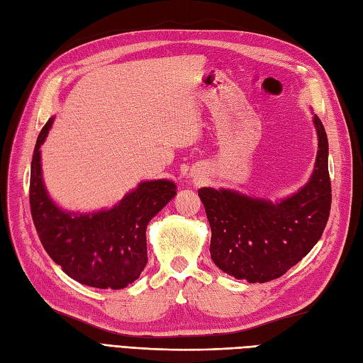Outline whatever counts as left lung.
I'll list each match as a JSON object with an SVG mask.
<instances>
[{"label":"left lung","instance_id":"left-lung-1","mask_svg":"<svg viewBox=\"0 0 363 363\" xmlns=\"http://www.w3.org/2000/svg\"><path fill=\"white\" fill-rule=\"evenodd\" d=\"M318 154L308 182L286 199L272 201L233 189L201 188L211 224V258L237 279L267 282L282 277L315 247L331 208L328 139L313 116Z\"/></svg>","mask_w":363,"mask_h":363}]
</instances>
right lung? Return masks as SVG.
<instances>
[{
	"instance_id": "right-lung-1",
	"label": "right lung",
	"mask_w": 363,
	"mask_h": 363,
	"mask_svg": "<svg viewBox=\"0 0 363 363\" xmlns=\"http://www.w3.org/2000/svg\"><path fill=\"white\" fill-rule=\"evenodd\" d=\"M55 117L38 135L30 171V211L45 252L72 279L96 289H125L143 272L146 228L175 195L171 180H145L110 209L70 212L48 195L43 180L41 145Z\"/></svg>"
}]
</instances>
